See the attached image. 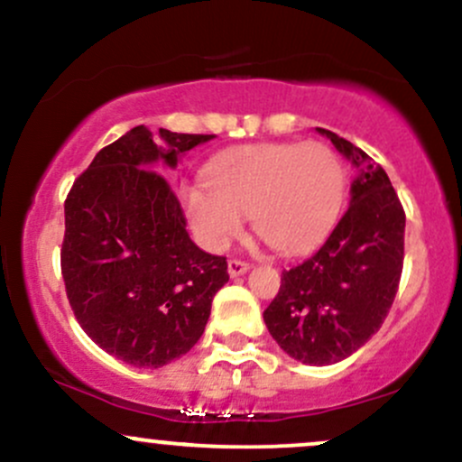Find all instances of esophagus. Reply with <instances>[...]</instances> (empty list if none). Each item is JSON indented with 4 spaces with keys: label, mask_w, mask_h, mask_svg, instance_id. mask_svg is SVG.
<instances>
[{
    "label": "esophagus",
    "mask_w": 462,
    "mask_h": 462,
    "mask_svg": "<svg viewBox=\"0 0 462 462\" xmlns=\"http://www.w3.org/2000/svg\"><path fill=\"white\" fill-rule=\"evenodd\" d=\"M249 269V263L241 261V258H230L227 261V273L232 275V278H238V275H243Z\"/></svg>",
    "instance_id": "1"
}]
</instances>
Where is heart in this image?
I'll list each match as a JSON object with an SVG mask.
<instances>
[{"instance_id": "1", "label": "heart", "mask_w": 462, "mask_h": 462, "mask_svg": "<svg viewBox=\"0 0 462 462\" xmlns=\"http://www.w3.org/2000/svg\"><path fill=\"white\" fill-rule=\"evenodd\" d=\"M346 169L323 143H263L226 153L210 189L187 193V213L206 247L224 249L252 215L275 252L298 254L321 241L341 213Z\"/></svg>"}]
</instances>
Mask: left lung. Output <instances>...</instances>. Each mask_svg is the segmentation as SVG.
Wrapping results in <instances>:
<instances>
[{"label": "left lung", "mask_w": 462, "mask_h": 462, "mask_svg": "<svg viewBox=\"0 0 462 462\" xmlns=\"http://www.w3.org/2000/svg\"><path fill=\"white\" fill-rule=\"evenodd\" d=\"M317 130L360 167L352 204L310 258L282 272L278 295L263 317L291 358L332 365L363 347L393 306L404 267L406 215L383 167L334 132Z\"/></svg>", "instance_id": "1"}]
</instances>
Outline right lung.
I'll list each match as a JSON object with an SVG mask.
<instances>
[{"label": "right lung", "mask_w": 462, "mask_h": 462, "mask_svg": "<svg viewBox=\"0 0 462 462\" xmlns=\"http://www.w3.org/2000/svg\"><path fill=\"white\" fill-rule=\"evenodd\" d=\"M213 134L136 125L97 152L65 199L60 272L82 330L134 367H162L204 334L227 275L226 256L189 238L178 195L156 162Z\"/></svg>", "instance_id": "add662e5"}]
</instances>
